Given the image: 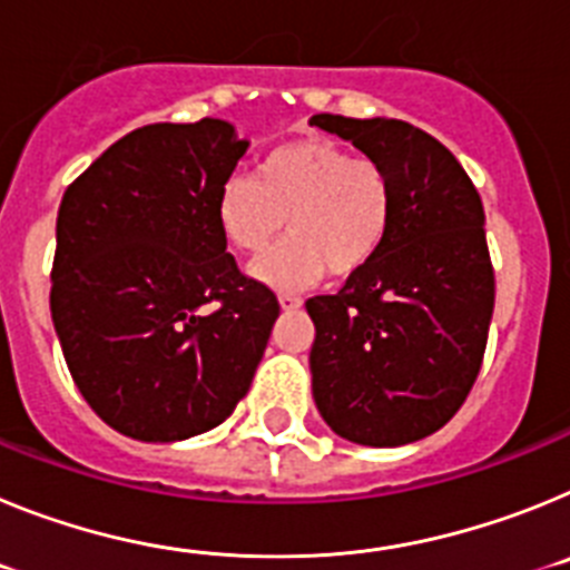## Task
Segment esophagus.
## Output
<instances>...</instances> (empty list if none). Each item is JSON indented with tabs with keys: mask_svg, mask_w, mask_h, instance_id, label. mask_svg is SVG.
<instances>
[{
	"mask_svg": "<svg viewBox=\"0 0 570 570\" xmlns=\"http://www.w3.org/2000/svg\"><path fill=\"white\" fill-rule=\"evenodd\" d=\"M279 305L285 311H296L302 305V296L299 294H291V291H285V294H279Z\"/></svg>",
	"mask_w": 570,
	"mask_h": 570,
	"instance_id": "obj_1",
	"label": "esophagus"
}]
</instances>
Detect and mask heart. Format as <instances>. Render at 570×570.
Returning <instances> with one entry per match:
<instances>
[{"mask_svg":"<svg viewBox=\"0 0 570 570\" xmlns=\"http://www.w3.org/2000/svg\"><path fill=\"white\" fill-rule=\"evenodd\" d=\"M394 179L374 156L325 136H302L262 156L256 176L230 174L216 190V228L236 254L268 248L250 265L276 291L308 288L331 271L354 276L380 254L394 223Z\"/></svg>","mask_w":570,"mask_h":570,"instance_id":"obj_1","label":"heart"}]
</instances>
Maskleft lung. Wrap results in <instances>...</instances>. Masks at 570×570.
Returning <instances> with one entry per match:
<instances>
[{"instance_id":"1","label":"left lung","mask_w":570,"mask_h":570,"mask_svg":"<svg viewBox=\"0 0 570 570\" xmlns=\"http://www.w3.org/2000/svg\"><path fill=\"white\" fill-rule=\"evenodd\" d=\"M311 125L374 156L394 179L380 254L314 320V400L336 434L394 448L434 434L471 394L493 314L485 210L456 156L400 119L316 114Z\"/></svg>"}]
</instances>
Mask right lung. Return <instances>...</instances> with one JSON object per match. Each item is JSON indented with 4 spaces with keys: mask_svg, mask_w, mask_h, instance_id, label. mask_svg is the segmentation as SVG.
Wrapping results in <instances>:
<instances>
[{
    "mask_svg": "<svg viewBox=\"0 0 570 570\" xmlns=\"http://www.w3.org/2000/svg\"><path fill=\"white\" fill-rule=\"evenodd\" d=\"M248 142L223 119L130 130L68 185L50 316L79 394L119 434H205L248 394L279 299L216 228Z\"/></svg>",
    "mask_w": 570,
    "mask_h": 570,
    "instance_id": "obj_1",
    "label": "right lung"
}]
</instances>
